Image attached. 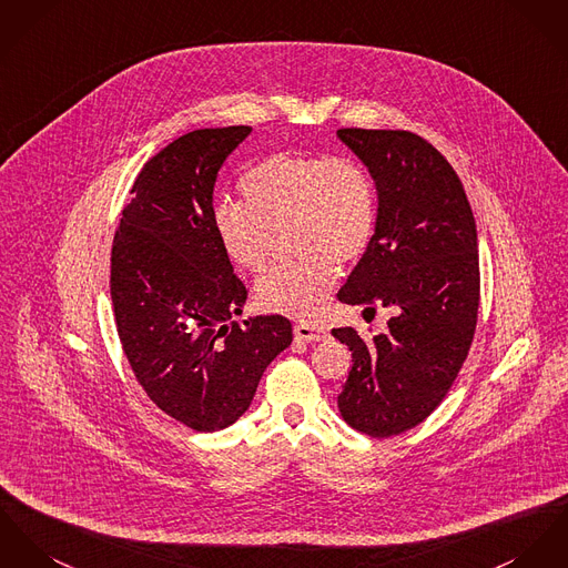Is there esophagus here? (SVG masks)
<instances>
[{
	"mask_svg": "<svg viewBox=\"0 0 568 568\" xmlns=\"http://www.w3.org/2000/svg\"><path fill=\"white\" fill-rule=\"evenodd\" d=\"M294 335L301 342H324L328 339V331L322 326H308V324H298L294 326Z\"/></svg>",
	"mask_w": 568,
	"mask_h": 568,
	"instance_id": "1",
	"label": "esophagus"
}]
</instances>
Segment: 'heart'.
<instances>
[{
    "instance_id": "b5f03b06",
    "label": "heart",
    "mask_w": 568,
    "mask_h": 568,
    "mask_svg": "<svg viewBox=\"0 0 568 568\" xmlns=\"http://www.w3.org/2000/svg\"><path fill=\"white\" fill-rule=\"evenodd\" d=\"M242 201L212 212L224 255L246 272H262L274 233L290 226L303 257L278 265L255 285L257 305L298 320L317 317L335 283V262L358 260L374 235L376 190L352 158L281 151L263 158L240 183Z\"/></svg>"
}]
</instances>
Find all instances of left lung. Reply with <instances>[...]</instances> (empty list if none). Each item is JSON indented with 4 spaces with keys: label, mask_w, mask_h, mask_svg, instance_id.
<instances>
[{
    "label": "left lung",
    "mask_w": 568,
    "mask_h": 568,
    "mask_svg": "<svg viewBox=\"0 0 568 568\" xmlns=\"http://www.w3.org/2000/svg\"><path fill=\"white\" fill-rule=\"evenodd\" d=\"M337 135L378 192L372 242L337 298L393 311L372 339L333 328L352 349L337 404L354 430L393 437L437 408L471 348L480 305L476 220L456 171L422 135L356 128Z\"/></svg>",
    "instance_id": "left-lung-1"
}]
</instances>
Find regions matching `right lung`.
<instances>
[{"instance_id": "right-lung-1", "label": "right lung", "mask_w": 568, "mask_h": 568, "mask_svg": "<svg viewBox=\"0 0 568 568\" xmlns=\"http://www.w3.org/2000/svg\"><path fill=\"white\" fill-rule=\"evenodd\" d=\"M251 131H190L153 155L112 244L110 294L131 369L158 408L196 433L235 424L292 344L283 315L231 320L248 292L212 224L220 166Z\"/></svg>"}]
</instances>
